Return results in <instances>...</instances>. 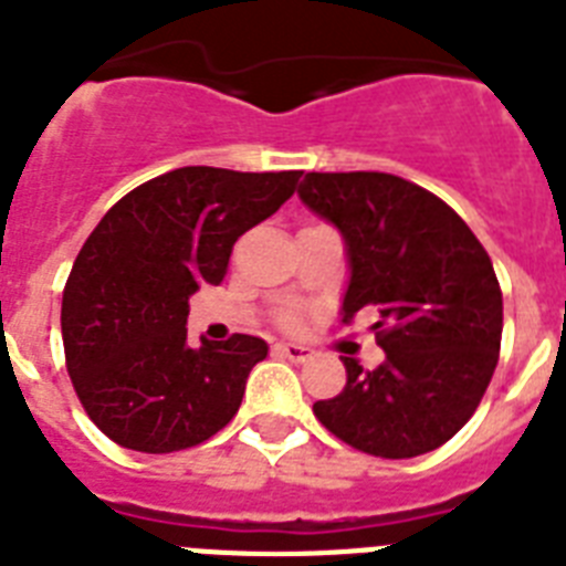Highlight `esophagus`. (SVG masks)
I'll use <instances>...</instances> for the list:
<instances>
[{"label": "esophagus", "instance_id": "obj_1", "mask_svg": "<svg viewBox=\"0 0 566 566\" xmlns=\"http://www.w3.org/2000/svg\"><path fill=\"white\" fill-rule=\"evenodd\" d=\"M275 350L284 356V359H291V363H307L316 350L307 348V345H298V342H279Z\"/></svg>", "mask_w": 566, "mask_h": 566}]
</instances>
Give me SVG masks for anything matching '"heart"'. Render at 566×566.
<instances>
[{
    "label": "heart",
    "instance_id": "heart-1",
    "mask_svg": "<svg viewBox=\"0 0 566 566\" xmlns=\"http://www.w3.org/2000/svg\"><path fill=\"white\" fill-rule=\"evenodd\" d=\"M287 322H296V313H287Z\"/></svg>",
    "mask_w": 566,
    "mask_h": 566
}]
</instances>
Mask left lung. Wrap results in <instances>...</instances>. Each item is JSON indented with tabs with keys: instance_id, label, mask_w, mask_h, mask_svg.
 Here are the masks:
<instances>
[{
	"instance_id": "8db88e82",
	"label": "left lung",
	"mask_w": 566,
	"mask_h": 566,
	"mask_svg": "<svg viewBox=\"0 0 566 566\" xmlns=\"http://www.w3.org/2000/svg\"><path fill=\"white\" fill-rule=\"evenodd\" d=\"M307 210L345 239L342 322L377 307L374 371L345 356L348 382L313 402L331 434L374 458L402 460L452 440L495 374L503 296L467 221L429 189L388 172H307Z\"/></svg>"
}]
</instances>
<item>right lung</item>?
Wrapping results in <instances>:
<instances>
[{
	"label": "right lung",
	"instance_id": "right-lung-1",
	"mask_svg": "<svg viewBox=\"0 0 566 566\" xmlns=\"http://www.w3.org/2000/svg\"><path fill=\"white\" fill-rule=\"evenodd\" d=\"M298 172L184 166L123 195L85 239L63 291L69 377L123 449L169 454L235 417L268 342H187L189 296L221 284L232 244L273 216Z\"/></svg>",
	"mask_w": 566,
	"mask_h": 566
}]
</instances>
